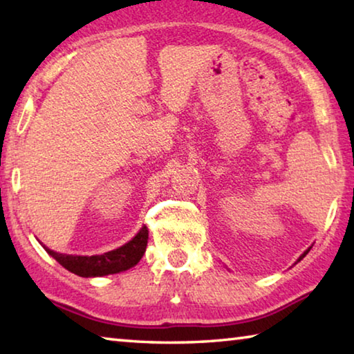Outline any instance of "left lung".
<instances>
[{
    "label": "left lung",
    "instance_id": "obj_1",
    "mask_svg": "<svg viewBox=\"0 0 354 354\" xmlns=\"http://www.w3.org/2000/svg\"><path fill=\"white\" fill-rule=\"evenodd\" d=\"M308 251H309V250H308ZM308 251H304V253H303V254H301V256H299V259H298V261H301V259H303V257H304V256H306V254H308Z\"/></svg>",
    "mask_w": 354,
    "mask_h": 354
}]
</instances>
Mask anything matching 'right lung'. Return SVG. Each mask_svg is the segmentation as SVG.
<instances>
[{"instance_id":"1","label":"right lung","mask_w":354,"mask_h":354,"mask_svg":"<svg viewBox=\"0 0 354 354\" xmlns=\"http://www.w3.org/2000/svg\"><path fill=\"white\" fill-rule=\"evenodd\" d=\"M148 243V227L143 226L142 230L137 232V236L129 241L127 245L120 247L109 253L98 254V256H71V254H62L56 253L50 248L46 253L55 257V259L61 263L64 268L68 272L77 274V277H104V274H113L128 270V268L134 267L137 262L142 259L143 253L147 250Z\"/></svg>"}]
</instances>
